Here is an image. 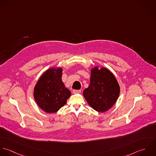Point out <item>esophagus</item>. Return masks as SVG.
I'll list each match as a JSON object with an SVG mask.
<instances>
[{"label": "esophagus", "instance_id": "obj_1", "mask_svg": "<svg viewBox=\"0 0 156 156\" xmlns=\"http://www.w3.org/2000/svg\"><path fill=\"white\" fill-rule=\"evenodd\" d=\"M81 92V90H73L72 91V93H73V94H80Z\"/></svg>", "mask_w": 156, "mask_h": 156}]
</instances>
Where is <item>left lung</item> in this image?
<instances>
[{
  "label": "left lung",
  "mask_w": 156,
  "mask_h": 156,
  "mask_svg": "<svg viewBox=\"0 0 156 156\" xmlns=\"http://www.w3.org/2000/svg\"><path fill=\"white\" fill-rule=\"evenodd\" d=\"M120 94V86L113 73L108 69L95 66L90 72V82L83 92L89 105L98 112L110 109Z\"/></svg>",
  "instance_id": "obj_1"
}]
</instances>
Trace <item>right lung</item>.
<instances>
[{"label":"right lung","instance_id":"1","mask_svg":"<svg viewBox=\"0 0 156 156\" xmlns=\"http://www.w3.org/2000/svg\"><path fill=\"white\" fill-rule=\"evenodd\" d=\"M62 67H52L40 77L34 89V97L38 107L48 113L58 112L63 107L71 92L62 79Z\"/></svg>","mask_w":156,"mask_h":156}]
</instances>
